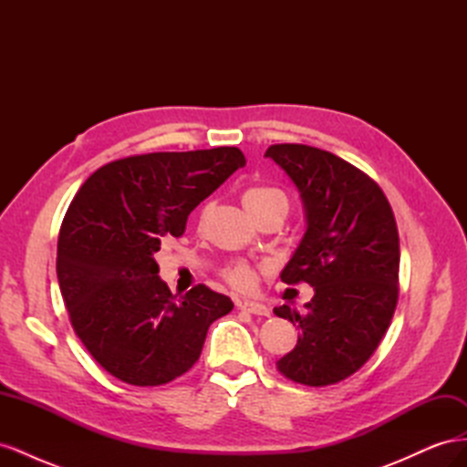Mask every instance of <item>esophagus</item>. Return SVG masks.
<instances>
[{
  "label": "esophagus",
  "instance_id": "obj_1",
  "mask_svg": "<svg viewBox=\"0 0 467 467\" xmlns=\"http://www.w3.org/2000/svg\"><path fill=\"white\" fill-rule=\"evenodd\" d=\"M237 306L242 307V309H245V312H249V314L271 316V309H268L265 304H259V302H239Z\"/></svg>",
  "mask_w": 467,
  "mask_h": 467
}]
</instances>
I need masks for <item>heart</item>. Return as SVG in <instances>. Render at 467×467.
<instances>
[{
  "label": "heart",
  "mask_w": 467,
  "mask_h": 467,
  "mask_svg": "<svg viewBox=\"0 0 467 467\" xmlns=\"http://www.w3.org/2000/svg\"><path fill=\"white\" fill-rule=\"evenodd\" d=\"M271 204H285L288 208L286 194L276 187H251L244 192V206L247 212H259ZM223 276L237 290H251L255 285V271L245 263L228 266Z\"/></svg>",
  "instance_id": "obj_1"
}]
</instances>
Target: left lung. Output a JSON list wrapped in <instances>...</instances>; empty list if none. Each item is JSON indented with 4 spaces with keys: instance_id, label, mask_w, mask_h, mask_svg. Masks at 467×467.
Returning a JSON list of instances; mask_svg holds the SVG:
<instances>
[{
    "instance_id": "1",
    "label": "left lung",
    "mask_w": 467,
    "mask_h": 467,
    "mask_svg": "<svg viewBox=\"0 0 467 467\" xmlns=\"http://www.w3.org/2000/svg\"><path fill=\"white\" fill-rule=\"evenodd\" d=\"M265 158L292 179L306 214L304 237L280 278L304 280L316 292L306 314L275 307L300 329L276 368L304 386H331L355 374L389 327L400 294L398 225L376 182L335 153L275 144Z\"/></svg>"
}]
</instances>
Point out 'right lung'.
Masks as SVG:
<instances>
[{"label": "right lung", "instance_id": "1", "mask_svg": "<svg viewBox=\"0 0 467 467\" xmlns=\"http://www.w3.org/2000/svg\"><path fill=\"white\" fill-rule=\"evenodd\" d=\"M237 148L158 151L107 163L69 204L56 273L76 335L132 386H161L192 368L208 327L232 312L228 296L194 286L173 296L153 253L239 167Z\"/></svg>", "mask_w": 467, "mask_h": 467}]
</instances>
